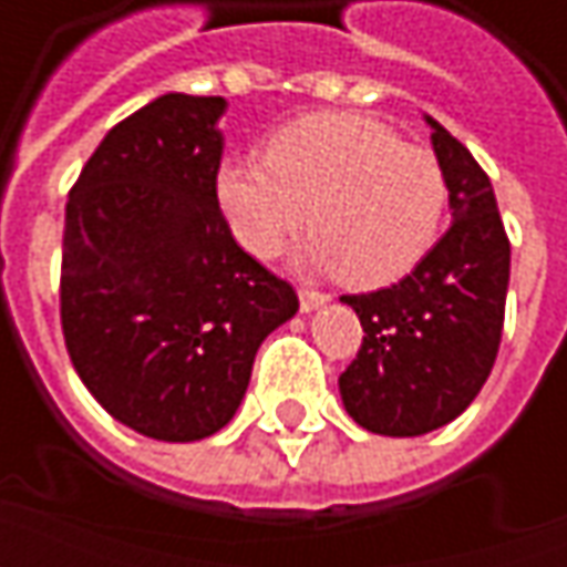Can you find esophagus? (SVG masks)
<instances>
[{"instance_id":"1","label":"esophagus","mask_w":567,"mask_h":567,"mask_svg":"<svg viewBox=\"0 0 567 567\" xmlns=\"http://www.w3.org/2000/svg\"><path fill=\"white\" fill-rule=\"evenodd\" d=\"M297 297H300V309H303V312H312V309L324 307V303L331 300L324 291H312V288H300Z\"/></svg>"}]
</instances>
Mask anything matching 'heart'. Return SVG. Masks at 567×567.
<instances>
[{
  "instance_id": "b5f03b06",
  "label": "heart",
  "mask_w": 567,
  "mask_h": 567,
  "mask_svg": "<svg viewBox=\"0 0 567 567\" xmlns=\"http://www.w3.org/2000/svg\"><path fill=\"white\" fill-rule=\"evenodd\" d=\"M264 161H224L215 178L224 221L255 258H276L309 218L307 267L380 288L413 270L437 239L450 199L437 157L373 117H297L272 133Z\"/></svg>"
}]
</instances>
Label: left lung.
Returning a JSON list of instances; mask_svg holds the SVG:
<instances>
[{"label": "left lung", "mask_w": 567, "mask_h": 567, "mask_svg": "<svg viewBox=\"0 0 567 567\" xmlns=\"http://www.w3.org/2000/svg\"><path fill=\"white\" fill-rule=\"evenodd\" d=\"M450 187L452 227L392 288L343 295L364 328L340 373V398L358 425L419 437L450 425L492 373L511 282V243L488 175L462 142L427 117Z\"/></svg>", "instance_id": "obj_1"}]
</instances>
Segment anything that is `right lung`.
<instances>
[{
	"label": "right lung",
	"instance_id": "right-lung-1",
	"mask_svg": "<svg viewBox=\"0 0 567 567\" xmlns=\"http://www.w3.org/2000/svg\"><path fill=\"white\" fill-rule=\"evenodd\" d=\"M224 96H157L105 133L66 203L69 358L109 416L166 443L234 419L260 343L300 307L224 221Z\"/></svg>",
	"mask_w": 567,
	"mask_h": 567
}]
</instances>
